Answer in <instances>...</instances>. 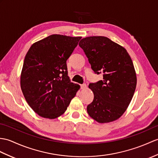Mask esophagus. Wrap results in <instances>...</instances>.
<instances>
[{
	"instance_id": "obj_1",
	"label": "esophagus",
	"mask_w": 158,
	"mask_h": 158,
	"mask_svg": "<svg viewBox=\"0 0 158 158\" xmlns=\"http://www.w3.org/2000/svg\"><path fill=\"white\" fill-rule=\"evenodd\" d=\"M87 88V85L85 83H83L82 85H81V89H85Z\"/></svg>"
}]
</instances>
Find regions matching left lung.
Wrapping results in <instances>:
<instances>
[{
    "mask_svg": "<svg viewBox=\"0 0 158 158\" xmlns=\"http://www.w3.org/2000/svg\"><path fill=\"white\" fill-rule=\"evenodd\" d=\"M95 73L103 80L89 83L94 95L87 111L100 123L112 122L126 111L137 85V76L127 50L104 36H90L79 43Z\"/></svg>",
    "mask_w": 158,
    "mask_h": 158,
    "instance_id": "8db88e82",
    "label": "left lung"
}]
</instances>
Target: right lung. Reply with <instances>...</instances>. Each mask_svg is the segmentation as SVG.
Wrapping results in <instances>:
<instances>
[{
  "label": "right lung",
  "instance_id": "add662e5",
  "mask_svg": "<svg viewBox=\"0 0 158 158\" xmlns=\"http://www.w3.org/2000/svg\"><path fill=\"white\" fill-rule=\"evenodd\" d=\"M81 37L53 34L33 44L25 55L21 88L25 100L40 116L64 114L80 86L71 82L67 60Z\"/></svg>",
  "mask_w": 158,
  "mask_h": 158
}]
</instances>
